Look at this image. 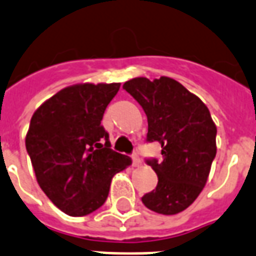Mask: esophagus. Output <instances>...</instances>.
Here are the masks:
<instances>
[{
	"label": "esophagus",
	"instance_id": "obj_1",
	"mask_svg": "<svg viewBox=\"0 0 256 256\" xmlns=\"http://www.w3.org/2000/svg\"><path fill=\"white\" fill-rule=\"evenodd\" d=\"M132 166H140L141 165V158H140V156L136 153L132 154Z\"/></svg>",
	"mask_w": 256,
	"mask_h": 256
}]
</instances>
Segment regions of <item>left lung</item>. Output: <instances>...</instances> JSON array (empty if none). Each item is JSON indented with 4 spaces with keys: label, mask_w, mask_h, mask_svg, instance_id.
Segmentation results:
<instances>
[{
    "label": "left lung",
    "mask_w": 256,
    "mask_h": 256,
    "mask_svg": "<svg viewBox=\"0 0 256 256\" xmlns=\"http://www.w3.org/2000/svg\"><path fill=\"white\" fill-rule=\"evenodd\" d=\"M124 88L148 116V142H160L162 158H148L158 177L142 196L149 210L176 214L186 210L204 188L216 156V126L208 107L174 79L136 78Z\"/></svg>",
    "instance_id": "1"
}]
</instances>
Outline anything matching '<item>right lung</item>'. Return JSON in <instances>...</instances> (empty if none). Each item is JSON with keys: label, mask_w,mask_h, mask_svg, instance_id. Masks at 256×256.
I'll list each match as a JSON object with an SVG mask.
<instances>
[{"label": "right lung", "mask_w": 256, "mask_h": 256, "mask_svg": "<svg viewBox=\"0 0 256 256\" xmlns=\"http://www.w3.org/2000/svg\"><path fill=\"white\" fill-rule=\"evenodd\" d=\"M120 83L63 88L33 114L25 146L37 182L70 216H86L104 204L111 178L132 164L111 149L100 120Z\"/></svg>", "instance_id": "right-lung-1"}]
</instances>
